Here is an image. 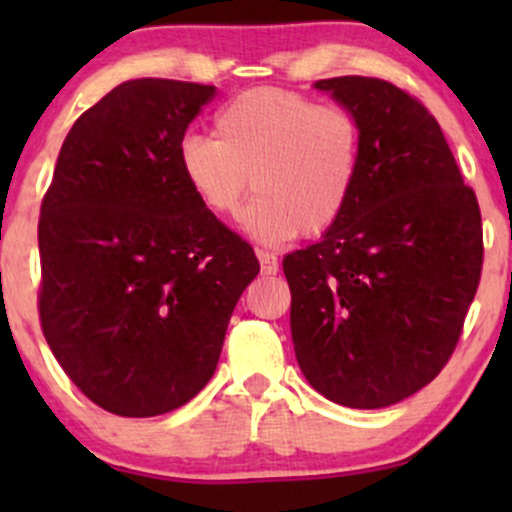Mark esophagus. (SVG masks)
<instances>
[{
    "label": "esophagus",
    "mask_w": 512,
    "mask_h": 512,
    "mask_svg": "<svg viewBox=\"0 0 512 512\" xmlns=\"http://www.w3.org/2000/svg\"><path fill=\"white\" fill-rule=\"evenodd\" d=\"M255 255H257V260H260V269H262V274H276V272H279V260H276L274 252L257 250Z\"/></svg>",
    "instance_id": "34e87169"
}]
</instances>
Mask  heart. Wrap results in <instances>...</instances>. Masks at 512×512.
Returning <instances> with one entry per match:
<instances>
[{
  "label": "heart",
  "instance_id": "b5f03b06",
  "mask_svg": "<svg viewBox=\"0 0 512 512\" xmlns=\"http://www.w3.org/2000/svg\"><path fill=\"white\" fill-rule=\"evenodd\" d=\"M216 139L185 134L178 168L209 214L231 219L250 185L243 226L264 245L317 238L342 219L361 173L363 132L344 105L284 88H250L216 113Z\"/></svg>",
  "mask_w": 512,
  "mask_h": 512
}]
</instances>
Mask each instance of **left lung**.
<instances>
[{
  "instance_id": "obj_1",
  "label": "left lung",
  "mask_w": 512,
  "mask_h": 512,
  "mask_svg": "<svg viewBox=\"0 0 512 512\" xmlns=\"http://www.w3.org/2000/svg\"><path fill=\"white\" fill-rule=\"evenodd\" d=\"M315 88L363 132L354 197L320 243L284 257L305 380L351 409L402 402L443 370L477 293L481 211L443 129L407 91L370 76Z\"/></svg>"
}]
</instances>
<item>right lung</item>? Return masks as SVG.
<instances>
[{
    "instance_id": "1",
    "label": "right lung",
    "mask_w": 512,
    "mask_h": 512,
    "mask_svg": "<svg viewBox=\"0 0 512 512\" xmlns=\"http://www.w3.org/2000/svg\"><path fill=\"white\" fill-rule=\"evenodd\" d=\"M214 86L132 79L64 139L38 221V313L69 380L117 416H158L209 383L255 252L209 214L178 144Z\"/></svg>"
}]
</instances>
